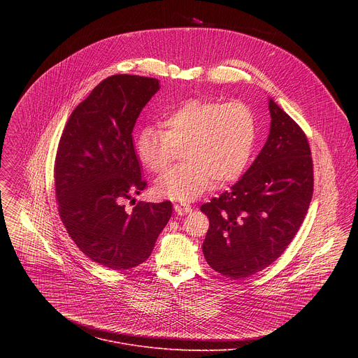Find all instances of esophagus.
<instances>
[{"label": "esophagus", "mask_w": 358, "mask_h": 358, "mask_svg": "<svg viewBox=\"0 0 358 358\" xmlns=\"http://www.w3.org/2000/svg\"><path fill=\"white\" fill-rule=\"evenodd\" d=\"M174 211L178 215H187V214H189L192 211V208L188 206V203L180 202V203H176V206H174Z\"/></svg>", "instance_id": "esophagus-1"}]
</instances>
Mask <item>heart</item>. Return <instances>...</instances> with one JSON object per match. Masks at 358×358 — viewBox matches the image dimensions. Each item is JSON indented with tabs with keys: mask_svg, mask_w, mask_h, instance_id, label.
Listing matches in <instances>:
<instances>
[{
	"mask_svg": "<svg viewBox=\"0 0 358 358\" xmlns=\"http://www.w3.org/2000/svg\"><path fill=\"white\" fill-rule=\"evenodd\" d=\"M157 127H143L134 140L140 163L152 174L164 173L184 148V164L156 184L163 198L191 201L203 191L236 180L245 170L257 138V117L245 101L221 103L189 99Z\"/></svg>",
	"mask_w": 358,
	"mask_h": 358,
	"instance_id": "heart-1",
	"label": "heart"
}]
</instances>
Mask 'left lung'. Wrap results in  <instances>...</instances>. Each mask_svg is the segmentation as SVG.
I'll return each mask as SVG.
<instances>
[{"instance_id": "left-lung-1", "label": "left lung", "mask_w": 358, "mask_h": 358, "mask_svg": "<svg viewBox=\"0 0 358 358\" xmlns=\"http://www.w3.org/2000/svg\"><path fill=\"white\" fill-rule=\"evenodd\" d=\"M271 133L229 191L202 203L210 220L203 257L218 273L245 279L273 264L297 234L313 196V160L301 127L269 100Z\"/></svg>"}]
</instances>
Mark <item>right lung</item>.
<instances>
[{
  "instance_id": "1",
  "label": "right lung",
  "mask_w": 358,
  "mask_h": 358,
  "mask_svg": "<svg viewBox=\"0 0 358 358\" xmlns=\"http://www.w3.org/2000/svg\"><path fill=\"white\" fill-rule=\"evenodd\" d=\"M159 80L113 75L76 106L62 131L54 166L59 217L76 246L110 271L138 266L151 255L173 206L123 201L147 187L133 145V127Z\"/></svg>"
}]
</instances>
